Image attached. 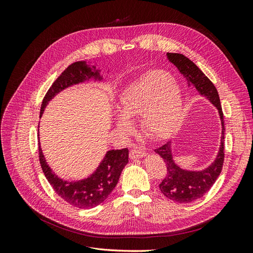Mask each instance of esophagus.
<instances>
[{
  "label": "esophagus",
  "instance_id": "34e87169",
  "mask_svg": "<svg viewBox=\"0 0 253 253\" xmlns=\"http://www.w3.org/2000/svg\"><path fill=\"white\" fill-rule=\"evenodd\" d=\"M147 155L142 149H138V148H134L131 151H129V157L131 159H138V158H142Z\"/></svg>",
  "mask_w": 253,
  "mask_h": 253
}]
</instances>
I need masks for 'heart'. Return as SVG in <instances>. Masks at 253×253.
Segmentation results:
<instances>
[{
    "mask_svg": "<svg viewBox=\"0 0 253 253\" xmlns=\"http://www.w3.org/2000/svg\"><path fill=\"white\" fill-rule=\"evenodd\" d=\"M115 119L121 131L131 127L126 119L141 115L140 124L148 135L162 138L172 133L180 122L183 96L180 84L165 72H151L132 84L119 95Z\"/></svg>",
    "mask_w": 253,
    "mask_h": 253,
    "instance_id": "b5f03b06",
    "label": "heart"
}]
</instances>
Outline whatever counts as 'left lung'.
<instances>
[{
  "label": "left lung",
  "mask_w": 253,
  "mask_h": 253,
  "mask_svg": "<svg viewBox=\"0 0 253 253\" xmlns=\"http://www.w3.org/2000/svg\"><path fill=\"white\" fill-rule=\"evenodd\" d=\"M167 58L178 68L179 73L187 79L189 86H194L201 96H204L215 106L221 124L220 145L217 155L214 162L203 170H186L176 164L172 154L171 141L165 142L155 150V153L164 159L168 171L167 176L159 185L162 193L176 203H191L208 192L223 169L225 157L224 115L215 86L195 63L181 53L167 52Z\"/></svg>",
  "instance_id": "left-lung-1"
}]
</instances>
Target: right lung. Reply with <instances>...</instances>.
<instances>
[{
	"instance_id": "right-lung-1",
	"label": "right lung",
	"mask_w": 253,
	"mask_h": 253,
	"mask_svg": "<svg viewBox=\"0 0 253 253\" xmlns=\"http://www.w3.org/2000/svg\"><path fill=\"white\" fill-rule=\"evenodd\" d=\"M100 72L101 70L95 65L87 64L86 61H78L71 64L52 83L45 95L41 105L40 117H42L48 102L60 91L83 82H104ZM38 136H39L40 164L45 177L62 200L77 208L89 209L103 203L116 187L122 170L128 163L127 149L111 150L105 153V156L97 169L86 178L65 180L59 177L48 166L41 148L40 135Z\"/></svg>"
}]
</instances>
